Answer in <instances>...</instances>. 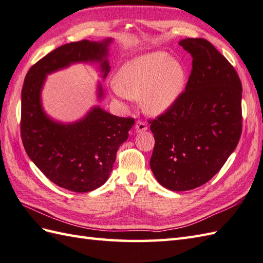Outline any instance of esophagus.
Listing matches in <instances>:
<instances>
[{
	"label": "esophagus",
	"mask_w": 263,
	"mask_h": 263,
	"mask_svg": "<svg viewBox=\"0 0 263 263\" xmlns=\"http://www.w3.org/2000/svg\"><path fill=\"white\" fill-rule=\"evenodd\" d=\"M135 128H136V132H137V133H142V132L147 130V124H146V122H145V121L137 120Z\"/></svg>",
	"instance_id": "obj_1"
}]
</instances>
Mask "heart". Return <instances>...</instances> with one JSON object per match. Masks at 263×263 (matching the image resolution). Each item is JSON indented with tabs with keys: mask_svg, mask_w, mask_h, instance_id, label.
Wrapping results in <instances>:
<instances>
[{
	"mask_svg": "<svg viewBox=\"0 0 263 263\" xmlns=\"http://www.w3.org/2000/svg\"><path fill=\"white\" fill-rule=\"evenodd\" d=\"M186 73L184 66L164 51H153L125 63L116 74L117 96L139 99L146 112L167 111L182 95Z\"/></svg>",
	"mask_w": 263,
	"mask_h": 263,
	"instance_id": "obj_1",
	"label": "heart"
}]
</instances>
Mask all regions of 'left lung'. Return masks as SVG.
<instances>
[{"label": "left lung", "mask_w": 263, "mask_h": 263, "mask_svg": "<svg viewBox=\"0 0 263 263\" xmlns=\"http://www.w3.org/2000/svg\"><path fill=\"white\" fill-rule=\"evenodd\" d=\"M192 57L185 90L148 122L155 138L149 165L159 183L186 191L208 182L242 134V84L231 63L206 39L179 43Z\"/></svg>", "instance_id": "obj_1"}]
</instances>
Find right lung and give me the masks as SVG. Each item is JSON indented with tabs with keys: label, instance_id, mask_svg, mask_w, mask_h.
Instances as JSON below:
<instances>
[{
	"label": "right lung",
	"instance_id": "1",
	"mask_svg": "<svg viewBox=\"0 0 263 263\" xmlns=\"http://www.w3.org/2000/svg\"><path fill=\"white\" fill-rule=\"evenodd\" d=\"M112 39L101 43L81 40L63 45L29 69L21 92V138L28 156L61 188L89 192L109 178L120 145L128 138L135 119L117 117L100 107L92 108L83 119L62 124L45 114L40 93L47 74L74 63H100L103 79L110 66L106 60ZM98 97H103L99 84Z\"/></svg>",
	"mask_w": 263,
	"mask_h": 263
}]
</instances>
